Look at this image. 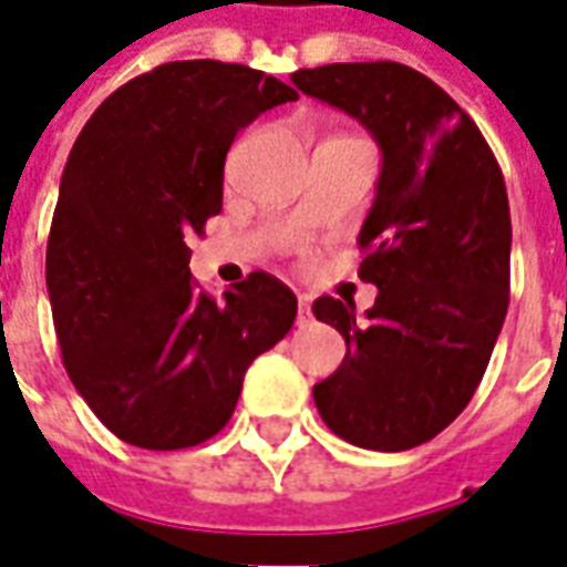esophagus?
<instances>
[{
	"instance_id": "1",
	"label": "esophagus",
	"mask_w": 567,
	"mask_h": 567,
	"mask_svg": "<svg viewBox=\"0 0 567 567\" xmlns=\"http://www.w3.org/2000/svg\"><path fill=\"white\" fill-rule=\"evenodd\" d=\"M309 319H312V309H309V300H307V297H300V300H297V324H307Z\"/></svg>"
}]
</instances>
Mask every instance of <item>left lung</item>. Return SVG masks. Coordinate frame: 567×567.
Segmentation results:
<instances>
[{
    "mask_svg": "<svg viewBox=\"0 0 567 567\" xmlns=\"http://www.w3.org/2000/svg\"><path fill=\"white\" fill-rule=\"evenodd\" d=\"M297 91L343 109L382 148L358 276L368 319L319 297L346 358L312 389L337 437L377 452L437 437L474 398L511 303V206L495 154L450 93L392 60L297 69Z\"/></svg>",
    "mask_w": 567,
    "mask_h": 567,
    "instance_id": "8db88e82",
    "label": "left lung"
}]
</instances>
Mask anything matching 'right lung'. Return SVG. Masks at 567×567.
<instances>
[{"instance_id": "right-lung-1", "label": "right lung", "mask_w": 567, "mask_h": 567, "mask_svg": "<svg viewBox=\"0 0 567 567\" xmlns=\"http://www.w3.org/2000/svg\"><path fill=\"white\" fill-rule=\"evenodd\" d=\"M291 100L258 69L175 60L117 87L72 145L44 260L56 340L72 385L133 446L215 437L248 364L295 324V291L270 272L218 303L187 267L236 133Z\"/></svg>"}]
</instances>
